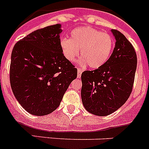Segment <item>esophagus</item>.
I'll return each instance as SVG.
<instances>
[{
	"label": "esophagus",
	"instance_id": "obj_1",
	"mask_svg": "<svg viewBox=\"0 0 149 149\" xmlns=\"http://www.w3.org/2000/svg\"><path fill=\"white\" fill-rule=\"evenodd\" d=\"M82 72H83L82 69H77V78H80V77H81Z\"/></svg>",
	"mask_w": 149,
	"mask_h": 149
}]
</instances>
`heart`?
Instances as JSON below:
<instances>
[{
	"label": "heart",
	"instance_id": "obj_1",
	"mask_svg": "<svg viewBox=\"0 0 149 149\" xmlns=\"http://www.w3.org/2000/svg\"><path fill=\"white\" fill-rule=\"evenodd\" d=\"M63 55L70 62L78 56L80 49L82 58L79 64L91 69H99L109 59L114 46L113 39L109 34L91 26L76 28L71 33V39L61 41Z\"/></svg>",
	"mask_w": 149,
	"mask_h": 149
}]
</instances>
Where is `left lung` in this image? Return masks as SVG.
<instances>
[{"label": "left lung", "instance_id": "left-lung-1", "mask_svg": "<svg viewBox=\"0 0 149 149\" xmlns=\"http://www.w3.org/2000/svg\"><path fill=\"white\" fill-rule=\"evenodd\" d=\"M115 47L107 62L99 69L81 74L82 103L86 111L107 116L120 109L130 96L137 69V54L121 32L111 30Z\"/></svg>", "mask_w": 149, "mask_h": 149}]
</instances>
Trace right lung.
<instances>
[{"label": "right lung", "instance_id": "1", "mask_svg": "<svg viewBox=\"0 0 149 149\" xmlns=\"http://www.w3.org/2000/svg\"><path fill=\"white\" fill-rule=\"evenodd\" d=\"M61 24L30 33L16 43L11 56L10 84L27 112L47 115L60 106L77 70L61 46Z\"/></svg>", "mask_w": 149, "mask_h": 149}]
</instances>
